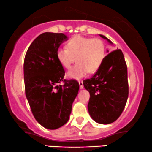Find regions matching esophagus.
Listing matches in <instances>:
<instances>
[{"mask_svg":"<svg viewBox=\"0 0 152 152\" xmlns=\"http://www.w3.org/2000/svg\"><path fill=\"white\" fill-rule=\"evenodd\" d=\"M79 87H80V89H83L84 87L83 82H82V81H79Z\"/></svg>","mask_w":152,"mask_h":152,"instance_id":"esophagus-1","label":"esophagus"}]
</instances>
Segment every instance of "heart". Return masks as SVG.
Masks as SVG:
<instances>
[{
	"instance_id": "heart-1",
	"label": "heart",
	"mask_w": 152,
	"mask_h": 152,
	"mask_svg": "<svg viewBox=\"0 0 152 152\" xmlns=\"http://www.w3.org/2000/svg\"><path fill=\"white\" fill-rule=\"evenodd\" d=\"M105 55V43L102 39L76 35L67 41L66 48L58 49L56 59L66 69L71 67L76 59L77 63L69 70L67 76L79 79L89 72L97 71L103 63Z\"/></svg>"
}]
</instances>
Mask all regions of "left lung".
I'll use <instances>...</instances> for the list:
<instances>
[{
    "instance_id": "8db88e82",
    "label": "left lung",
    "mask_w": 152,
    "mask_h": 152,
    "mask_svg": "<svg viewBox=\"0 0 152 152\" xmlns=\"http://www.w3.org/2000/svg\"><path fill=\"white\" fill-rule=\"evenodd\" d=\"M100 37L113 44L104 35ZM83 85L90 93L87 108L92 118L102 124L115 121L124 111L129 96L127 67L121 50L109 53L97 72L84 80Z\"/></svg>"
}]
</instances>
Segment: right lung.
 Instances as JSON below:
<instances>
[{
	"mask_svg": "<svg viewBox=\"0 0 152 152\" xmlns=\"http://www.w3.org/2000/svg\"><path fill=\"white\" fill-rule=\"evenodd\" d=\"M67 37L45 32L32 42L26 53L23 72L26 96L34 117L48 129H56L69 120L79 84L64 79L65 70L56 51ZM62 81L63 86H59Z\"/></svg>",
	"mask_w": 152,
	"mask_h": 152,
	"instance_id": "obj_1",
	"label": "right lung"
}]
</instances>
